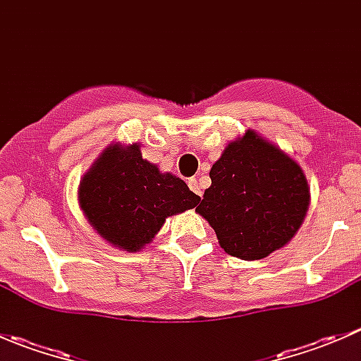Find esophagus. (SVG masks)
<instances>
[{
  "instance_id": "esophagus-1",
  "label": "esophagus",
  "mask_w": 361,
  "mask_h": 361,
  "mask_svg": "<svg viewBox=\"0 0 361 361\" xmlns=\"http://www.w3.org/2000/svg\"><path fill=\"white\" fill-rule=\"evenodd\" d=\"M188 187H190V190L194 192V194H197L199 197H202V190H201V187H199L197 178H190V180H188Z\"/></svg>"
}]
</instances>
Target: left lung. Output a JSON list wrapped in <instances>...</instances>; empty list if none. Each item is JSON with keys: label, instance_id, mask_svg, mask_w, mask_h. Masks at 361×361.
I'll return each instance as SVG.
<instances>
[{"label": "left lung", "instance_id": "8db88e82", "mask_svg": "<svg viewBox=\"0 0 361 361\" xmlns=\"http://www.w3.org/2000/svg\"><path fill=\"white\" fill-rule=\"evenodd\" d=\"M195 207L232 257L260 260L297 234L309 207L300 166L255 130L232 141L209 171Z\"/></svg>", "mask_w": 361, "mask_h": 361}]
</instances>
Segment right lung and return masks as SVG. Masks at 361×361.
<instances>
[{"mask_svg": "<svg viewBox=\"0 0 361 361\" xmlns=\"http://www.w3.org/2000/svg\"><path fill=\"white\" fill-rule=\"evenodd\" d=\"M80 207L97 234L113 246L137 251L167 216L201 201L183 180L143 159L140 145H111L92 164L78 188Z\"/></svg>", "mask_w": 361, "mask_h": 361, "instance_id": "1", "label": "right lung"}]
</instances>
